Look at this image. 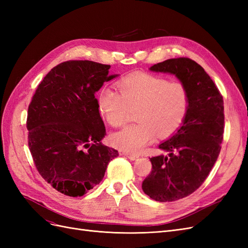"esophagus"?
<instances>
[{
    "instance_id": "esophagus-1",
    "label": "esophagus",
    "mask_w": 248,
    "mask_h": 248,
    "mask_svg": "<svg viewBox=\"0 0 248 248\" xmlns=\"http://www.w3.org/2000/svg\"><path fill=\"white\" fill-rule=\"evenodd\" d=\"M122 154L123 155H125L127 158H129L130 160H136L137 158H139V155H137V154H133V153H129V152H122Z\"/></svg>"
}]
</instances>
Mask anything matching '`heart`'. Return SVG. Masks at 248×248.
<instances>
[{"mask_svg":"<svg viewBox=\"0 0 248 248\" xmlns=\"http://www.w3.org/2000/svg\"><path fill=\"white\" fill-rule=\"evenodd\" d=\"M118 91L103 87L97 94V108L112 127L123 126L128 110L137 108V124L125 127L111 137L112 144L129 153H139L156 134L168 138L183 123L188 94L177 81L149 73H134L118 81Z\"/></svg>","mask_w":248,"mask_h":248,"instance_id":"b5f03b06","label":"heart"}]
</instances>
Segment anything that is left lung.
Instances as JSON below:
<instances>
[{
  "instance_id": "8db88e82",
  "label": "left lung",
  "mask_w": 248,
  "mask_h": 248,
  "mask_svg": "<svg viewBox=\"0 0 248 248\" xmlns=\"http://www.w3.org/2000/svg\"><path fill=\"white\" fill-rule=\"evenodd\" d=\"M150 70L175 74L188 94L182 126L159 145L169 154L150 158L152 170L141 184L152 200L174 202L196 191L217 160L223 140V99L204 68L189 58L169 59Z\"/></svg>"
}]
</instances>
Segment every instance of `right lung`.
I'll return each instance as SVG.
<instances>
[{
	"mask_svg": "<svg viewBox=\"0 0 248 248\" xmlns=\"http://www.w3.org/2000/svg\"><path fill=\"white\" fill-rule=\"evenodd\" d=\"M109 65L66 61L40 82L28 108L30 152L37 170L55 189L82 197L104 177L118 151L104 146L106 126L95 93L109 76Z\"/></svg>",
	"mask_w": 248,
	"mask_h": 248,
	"instance_id": "1",
	"label": "right lung"
}]
</instances>
